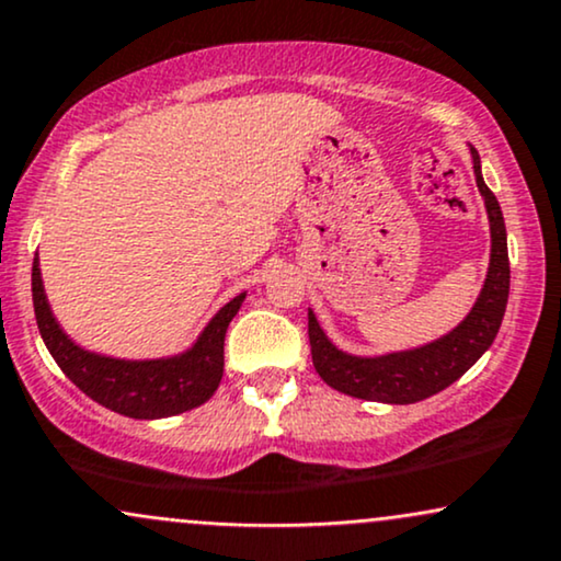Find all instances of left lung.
Masks as SVG:
<instances>
[{
    "label": "left lung",
    "mask_w": 561,
    "mask_h": 561,
    "mask_svg": "<svg viewBox=\"0 0 561 561\" xmlns=\"http://www.w3.org/2000/svg\"><path fill=\"white\" fill-rule=\"evenodd\" d=\"M473 157L476 185L483 195L485 214L491 229V259L485 282L470 313L428 345L413 350H397L387 355H350L329 340L313 310H308L310 355L316 374L329 387L357 400L413 404L447 389L481 357L502 327L504 310L510 298V255H507V227L496 195L489 191L481 174V157L470 146Z\"/></svg>",
    "instance_id": "left-lung-1"
}]
</instances>
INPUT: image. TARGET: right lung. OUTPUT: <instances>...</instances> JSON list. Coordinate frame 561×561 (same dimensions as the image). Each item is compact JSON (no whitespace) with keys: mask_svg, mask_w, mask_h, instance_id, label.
Wrapping results in <instances>:
<instances>
[{"mask_svg":"<svg viewBox=\"0 0 561 561\" xmlns=\"http://www.w3.org/2000/svg\"><path fill=\"white\" fill-rule=\"evenodd\" d=\"M31 287L38 332L67 379L85 391L93 402L138 421L180 415L211 400L225 374L227 327L245 300V293H240L225 308H219V313L206 323L204 332L185 353L151 357V360H125V357L83 350L65 334L46 300L38 253L33 259Z\"/></svg>","mask_w":561,"mask_h":561,"instance_id":"1","label":"right lung"}]
</instances>
